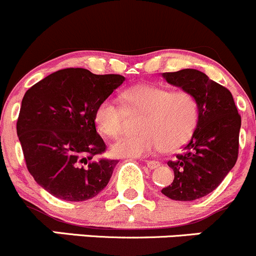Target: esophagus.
<instances>
[{
    "label": "esophagus",
    "mask_w": 256,
    "mask_h": 256,
    "mask_svg": "<svg viewBox=\"0 0 256 256\" xmlns=\"http://www.w3.org/2000/svg\"><path fill=\"white\" fill-rule=\"evenodd\" d=\"M144 162H146L147 167H148V168H151V170L157 168V167H160V164H161L158 161H144Z\"/></svg>",
    "instance_id": "obj_1"
}]
</instances>
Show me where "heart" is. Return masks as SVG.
Wrapping results in <instances>:
<instances>
[{
  "instance_id": "1",
  "label": "heart",
  "mask_w": 256,
  "mask_h": 256,
  "mask_svg": "<svg viewBox=\"0 0 256 256\" xmlns=\"http://www.w3.org/2000/svg\"><path fill=\"white\" fill-rule=\"evenodd\" d=\"M124 106L106 98L95 110V124L109 138L124 130L126 112L144 114L136 135H124L110 147L116 157H144L164 150H176L194 132L200 118L196 96L180 90L171 92L157 85H138L121 94Z\"/></svg>"
}]
</instances>
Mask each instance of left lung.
I'll list each match as a JSON object with an SVG mask.
<instances>
[{
  "label": "left lung",
  "instance_id": "obj_1",
  "mask_svg": "<svg viewBox=\"0 0 256 256\" xmlns=\"http://www.w3.org/2000/svg\"><path fill=\"white\" fill-rule=\"evenodd\" d=\"M162 76L194 95L200 118L182 154L167 162L174 180L161 192L174 200H194L213 192L236 164L242 118L232 92L202 72L182 69Z\"/></svg>",
  "mask_w": 256,
  "mask_h": 256
}]
</instances>
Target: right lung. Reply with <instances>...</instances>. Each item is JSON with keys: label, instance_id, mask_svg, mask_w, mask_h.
<instances>
[{"label": "right lung", "instance_id": "1", "mask_svg": "<svg viewBox=\"0 0 256 256\" xmlns=\"http://www.w3.org/2000/svg\"><path fill=\"white\" fill-rule=\"evenodd\" d=\"M124 80L118 74L66 68L26 92L17 135L28 171L52 196L82 202L108 186L118 161L95 158L106 144L96 132L94 115Z\"/></svg>", "mask_w": 256, "mask_h": 256}]
</instances>
